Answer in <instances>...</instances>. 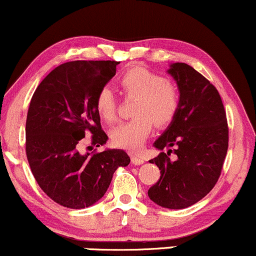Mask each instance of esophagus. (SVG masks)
Returning <instances> with one entry per match:
<instances>
[{
    "mask_svg": "<svg viewBox=\"0 0 256 256\" xmlns=\"http://www.w3.org/2000/svg\"><path fill=\"white\" fill-rule=\"evenodd\" d=\"M131 162L134 163V166H140L144 163V160L142 158H138V156H131Z\"/></svg>",
    "mask_w": 256,
    "mask_h": 256,
    "instance_id": "34e87169",
    "label": "esophagus"
}]
</instances>
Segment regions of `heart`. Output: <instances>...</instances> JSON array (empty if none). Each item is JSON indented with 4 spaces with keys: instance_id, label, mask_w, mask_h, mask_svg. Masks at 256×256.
Instances as JSON below:
<instances>
[{
    "instance_id": "heart-1",
    "label": "heart",
    "mask_w": 256,
    "mask_h": 256,
    "mask_svg": "<svg viewBox=\"0 0 256 256\" xmlns=\"http://www.w3.org/2000/svg\"><path fill=\"white\" fill-rule=\"evenodd\" d=\"M122 92L136 96L134 119L113 128L112 142L120 149L136 152L143 148L152 131V120L158 126L168 125L180 104V95L172 83L146 68H132L118 80ZM95 108L106 122L116 119V100L112 90L102 88L95 98Z\"/></svg>"
}]
</instances>
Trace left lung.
<instances>
[{"mask_svg": "<svg viewBox=\"0 0 256 256\" xmlns=\"http://www.w3.org/2000/svg\"><path fill=\"white\" fill-rule=\"evenodd\" d=\"M168 74L176 81L180 104L174 119L154 143L161 152L150 160L161 170L148 196L162 208L198 202L220 178L229 142L226 114L214 84L186 63H173ZM170 152L177 158H168Z\"/></svg>", "mask_w": 256, "mask_h": 256, "instance_id": "obj_1", "label": "left lung"}]
</instances>
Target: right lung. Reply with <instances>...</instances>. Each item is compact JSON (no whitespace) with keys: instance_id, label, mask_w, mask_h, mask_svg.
Listing matches in <instances>:
<instances>
[{"instance_id":"obj_1","label":"right lung","mask_w":256,"mask_h":256,"mask_svg":"<svg viewBox=\"0 0 256 256\" xmlns=\"http://www.w3.org/2000/svg\"><path fill=\"white\" fill-rule=\"evenodd\" d=\"M119 62L74 60L54 69L36 89L26 120V155L45 194L69 208H84L102 198L118 167L130 158L124 150L81 154L88 132L92 144H106L95 108L98 92Z\"/></svg>"}]
</instances>
